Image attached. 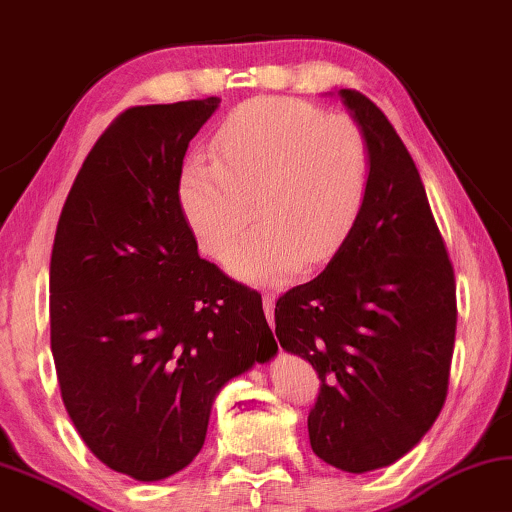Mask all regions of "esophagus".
Wrapping results in <instances>:
<instances>
[{"mask_svg":"<svg viewBox=\"0 0 512 512\" xmlns=\"http://www.w3.org/2000/svg\"><path fill=\"white\" fill-rule=\"evenodd\" d=\"M262 305H264V315L269 319V324L273 326V305H276V296L273 294H264L262 296Z\"/></svg>","mask_w":512,"mask_h":512,"instance_id":"esophagus-1","label":"esophagus"}]
</instances>
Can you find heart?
Here are the masks:
<instances>
[{"mask_svg": "<svg viewBox=\"0 0 512 512\" xmlns=\"http://www.w3.org/2000/svg\"><path fill=\"white\" fill-rule=\"evenodd\" d=\"M211 154L183 167L179 202L200 250L236 276L280 282L326 264L361 218L370 190L368 137L354 121L285 96H259L220 121Z\"/></svg>", "mask_w": 512, "mask_h": 512, "instance_id": "b5f03b06", "label": "heart"}]
</instances>
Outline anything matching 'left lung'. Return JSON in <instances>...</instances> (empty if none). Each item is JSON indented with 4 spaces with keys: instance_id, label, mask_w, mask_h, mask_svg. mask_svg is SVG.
Masks as SVG:
<instances>
[{
    "instance_id": "8db88e82",
    "label": "left lung",
    "mask_w": 512,
    "mask_h": 512,
    "mask_svg": "<svg viewBox=\"0 0 512 512\" xmlns=\"http://www.w3.org/2000/svg\"><path fill=\"white\" fill-rule=\"evenodd\" d=\"M370 144L368 200L329 266L276 301L280 347L319 375L317 457L349 474L409 453L437 421L455 347V271L414 158L368 96L340 89Z\"/></svg>"
}]
</instances>
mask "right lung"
<instances>
[{
    "label": "right lung",
    "mask_w": 512,
    "mask_h": 512,
    "mask_svg": "<svg viewBox=\"0 0 512 512\" xmlns=\"http://www.w3.org/2000/svg\"><path fill=\"white\" fill-rule=\"evenodd\" d=\"M220 98L135 105L89 151L50 259V347L75 430L135 480L202 451L216 393L276 354L262 294L197 255L179 179Z\"/></svg>",
    "instance_id": "add662e5"
}]
</instances>
